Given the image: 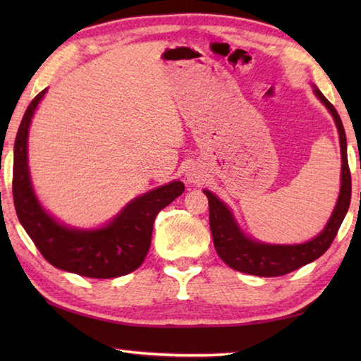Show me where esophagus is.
<instances>
[{"mask_svg":"<svg viewBox=\"0 0 361 361\" xmlns=\"http://www.w3.org/2000/svg\"><path fill=\"white\" fill-rule=\"evenodd\" d=\"M192 178H194V176H192Z\"/></svg>","mask_w":361,"mask_h":361,"instance_id":"obj_1","label":"esophagus"}]
</instances>
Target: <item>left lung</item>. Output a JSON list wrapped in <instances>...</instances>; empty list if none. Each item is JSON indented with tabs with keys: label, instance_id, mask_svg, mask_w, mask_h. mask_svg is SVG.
Masks as SVG:
<instances>
[{
	"label": "left lung",
	"instance_id": "obj_1",
	"mask_svg": "<svg viewBox=\"0 0 361 361\" xmlns=\"http://www.w3.org/2000/svg\"><path fill=\"white\" fill-rule=\"evenodd\" d=\"M317 96L321 99L329 111L332 113L335 124L338 127L340 144H341V190L338 202H336L335 211L331 220L326 225L324 231L315 239L301 243V245H265L248 239L243 235L231 212L219 198L209 190H204L209 200V226L214 239L217 255L224 262L234 268L237 271L264 276V278H273V276H283L307 265L313 260L323 256L331 247L336 233L343 224L344 216L350 204L352 192V180L348 163V150H346V133H344L343 122L338 116L335 106L327 101L319 90H315Z\"/></svg>",
	"mask_w": 361,
	"mask_h": 361
}]
</instances>
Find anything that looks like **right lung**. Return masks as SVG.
Instances as JSON below:
<instances>
[{
	"instance_id": "obj_1",
	"label": "right lung",
	"mask_w": 361,
	"mask_h": 361,
	"mask_svg": "<svg viewBox=\"0 0 361 361\" xmlns=\"http://www.w3.org/2000/svg\"><path fill=\"white\" fill-rule=\"evenodd\" d=\"M44 93L40 91L29 104L15 137L12 194L20 224L42 256L60 270L94 279L132 273L147 256L158 212L183 194L185 185L173 181L137 197L110 225L96 231H75L57 224L37 202L27 169V130Z\"/></svg>"
}]
</instances>
